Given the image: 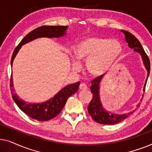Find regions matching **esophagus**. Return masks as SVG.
Listing matches in <instances>:
<instances>
[{
  "label": "esophagus",
  "mask_w": 152,
  "mask_h": 152,
  "mask_svg": "<svg viewBox=\"0 0 152 152\" xmlns=\"http://www.w3.org/2000/svg\"><path fill=\"white\" fill-rule=\"evenodd\" d=\"M80 89L82 91H85V90H87V89H88V87H87L86 84L82 83V84H81L80 85Z\"/></svg>",
  "instance_id": "34e87169"
}]
</instances>
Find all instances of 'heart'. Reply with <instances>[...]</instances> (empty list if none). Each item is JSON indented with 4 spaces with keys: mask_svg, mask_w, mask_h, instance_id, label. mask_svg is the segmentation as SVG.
Listing matches in <instances>:
<instances>
[{
    "mask_svg": "<svg viewBox=\"0 0 152 152\" xmlns=\"http://www.w3.org/2000/svg\"><path fill=\"white\" fill-rule=\"evenodd\" d=\"M122 45L117 39L102 37H87L77 45L76 58L86 61V69L91 75L99 77L111 69L122 53ZM72 67L78 69L80 64L72 60Z\"/></svg>",
    "mask_w": 152,
    "mask_h": 152,
    "instance_id": "1",
    "label": "heart"
}]
</instances>
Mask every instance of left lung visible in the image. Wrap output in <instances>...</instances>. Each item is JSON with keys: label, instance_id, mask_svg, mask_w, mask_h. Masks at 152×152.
Listing matches in <instances>:
<instances>
[{"label": "left lung", "instance_id": "left-lung-1", "mask_svg": "<svg viewBox=\"0 0 152 152\" xmlns=\"http://www.w3.org/2000/svg\"><path fill=\"white\" fill-rule=\"evenodd\" d=\"M122 32L125 35V39L126 43H128L129 47L130 48L134 49L135 52H137L140 55L143 61V64H144L145 68H146L147 71V79L145 80L144 88H143V90L145 91L147 79H148L149 72H150V61H149V57L147 55V54L145 53L140 41L138 40V39L136 38V37H134V35L131 34L130 32H127V31L122 30ZM103 77L104 75L95 78V80H93L91 82L92 85L91 86V91L93 93V99H91L88 107V111L95 122L102 124L112 125V124H118L120 122L123 121L130 115H132L136 111V109L131 112H129L127 113L124 114H117L107 111L103 107L102 104L100 100V97H99V86H100V83L103 80ZM139 106H140V104H138L136 107H138Z\"/></svg>", "mask_w": 152, "mask_h": 152}]
</instances>
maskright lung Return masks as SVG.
I'll return each instance as SVG.
<instances>
[{
  "label": "right lung",
  "instance_id": "add662e5",
  "mask_svg": "<svg viewBox=\"0 0 152 152\" xmlns=\"http://www.w3.org/2000/svg\"><path fill=\"white\" fill-rule=\"evenodd\" d=\"M68 26H44L32 30L28 33L22 39L12 54L11 66L12 67L14 59L17 55L22 45L30 41L41 37L47 38H59L64 37L66 34ZM80 82H78L72 84H69L59 91L53 97L43 103H26L19 98V96L14 93L13 90L14 82L12 72L10 79V88L12 89V98L17 104L18 108L27 114L29 117L39 121H47L56 117L61 111L65 106L67 99L70 96L75 94L78 91Z\"/></svg>",
  "mask_w": 152,
  "mask_h": 152
}]
</instances>
